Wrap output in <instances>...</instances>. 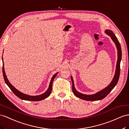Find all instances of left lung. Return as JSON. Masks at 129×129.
<instances>
[{"instance_id":"1","label":"left lung","mask_w":129,"mask_h":129,"mask_svg":"<svg viewBox=\"0 0 129 129\" xmlns=\"http://www.w3.org/2000/svg\"><path fill=\"white\" fill-rule=\"evenodd\" d=\"M105 33L109 35L112 39V40L114 42V44L116 46L117 51H118V60L117 62V65H116V69H115V72L114 76L112 80L111 83L109 84L107 87L104 88V89L100 90V91L98 92L96 94H93V95H85L82 94L81 93H79L77 91L75 88L74 85V82L73 80L72 77L71 76L72 83V91H73L74 94L76 96H77L78 98H80L82 100H86V101H97V100H100L105 98L107 95L110 93L112 90L114 88V87L118 83V81L119 80V78L120 75V61L121 59V46L120 45V43L118 40V39L115 36V34L113 32L109 29H107L105 30Z\"/></svg>"}]
</instances>
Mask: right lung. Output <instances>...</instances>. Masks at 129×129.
<instances>
[{
    "instance_id": "1",
    "label": "right lung",
    "mask_w": 129,
    "mask_h": 129,
    "mask_svg": "<svg viewBox=\"0 0 129 129\" xmlns=\"http://www.w3.org/2000/svg\"><path fill=\"white\" fill-rule=\"evenodd\" d=\"M2 60H3V58H2ZM3 77H4L6 84L8 85V87L10 88V89L12 91L13 93H14L17 97L20 98L21 99H22V100H24L38 101L44 100V99L48 97L49 95L51 94V91H52V86L53 81L54 78L58 74V72H57V73L55 74L53 76V77H52V79L50 82V83H49V87L48 88V89L47 90V91H46L44 94L39 95H36V96H30V95H28L23 93H21V91H18L17 89H16L10 83V82L8 80L7 77H6V75L5 74V72L4 68V62H3Z\"/></svg>"
}]
</instances>
